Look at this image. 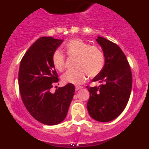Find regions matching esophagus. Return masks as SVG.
Instances as JSON below:
<instances>
[{
  "instance_id": "1",
  "label": "esophagus",
  "mask_w": 149,
  "mask_h": 149,
  "mask_svg": "<svg viewBox=\"0 0 149 149\" xmlns=\"http://www.w3.org/2000/svg\"><path fill=\"white\" fill-rule=\"evenodd\" d=\"M76 88V90H79L80 89L82 88V87L81 86H78H78H76V88Z\"/></svg>"
}]
</instances>
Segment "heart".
Masks as SVG:
<instances>
[{"label": "heart", "mask_w": 149, "mask_h": 149, "mask_svg": "<svg viewBox=\"0 0 149 149\" xmlns=\"http://www.w3.org/2000/svg\"><path fill=\"white\" fill-rule=\"evenodd\" d=\"M66 52L71 57H77L76 70L66 71L61 76L64 83L79 85L84 83L88 75L90 78L98 76L104 65V53L96 45H89L80 38L69 40L65 46ZM52 64L56 69L62 71L65 68V56L59 49L53 53Z\"/></svg>", "instance_id": "1"}]
</instances>
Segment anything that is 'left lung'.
Listing matches in <instances>:
<instances>
[{"instance_id":"obj_1","label":"left lung","mask_w":149,"mask_h":149,"mask_svg":"<svg viewBox=\"0 0 149 149\" xmlns=\"http://www.w3.org/2000/svg\"><path fill=\"white\" fill-rule=\"evenodd\" d=\"M96 40L102 47L105 61L102 71L92 79L102 85L87 86L90 94L87 108L95 120L109 122L116 118L127 106L132 85V73L118 45L101 36Z\"/></svg>"}]
</instances>
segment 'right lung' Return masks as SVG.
<instances>
[{
    "label": "right lung",
    "instance_id": "right-lung-1",
    "mask_svg": "<svg viewBox=\"0 0 149 149\" xmlns=\"http://www.w3.org/2000/svg\"><path fill=\"white\" fill-rule=\"evenodd\" d=\"M62 42L52 37L38 38L25 53L19 70L22 102L34 118L47 125L64 120L75 92L74 85L71 83L58 88L54 93L50 92L53 85L59 81L52 54Z\"/></svg>",
    "mask_w": 149,
    "mask_h": 149
}]
</instances>
